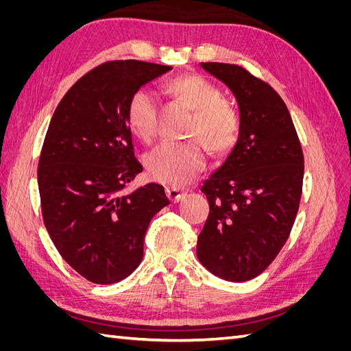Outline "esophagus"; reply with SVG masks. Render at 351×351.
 Here are the masks:
<instances>
[{"mask_svg":"<svg viewBox=\"0 0 351 351\" xmlns=\"http://www.w3.org/2000/svg\"><path fill=\"white\" fill-rule=\"evenodd\" d=\"M165 193H167L168 199L173 202V204H177L178 200H182L186 196V190L180 189V187H176V186H168L165 189Z\"/></svg>","mask_w":351,"mask_h":351,"instance_id":"1","label":"esophagus"}]
</instances>
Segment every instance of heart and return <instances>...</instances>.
<instances>
[{
  "instance_id": "obj_1",
  "label": "heart",
  "mask_w": 351,
  "mask_h": 351,
  "mask_svg": "<svg viewBox=\"0 0 351 351\" xmlns=\"http://www.w3.org/2000/svg\"><path fill=\"white\" fill-rule=\"evenodd\" d=\"M165 90L184 107L193 111L190 133L199 136L210 151L222 152L236 141L239 117L224 102V95L197 74L178 76L165 83ZM127 124L141 141L149 142L155 133L156 99L146 89L136 90L127 104ZM149 176L165 184H183L205 165V152L196 142H165L146 155Z\"/></svg>"
}]
</instances>
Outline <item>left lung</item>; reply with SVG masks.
I'll use <instances>...</instances> for the list:
<instances>
[{
	"label": "left lung",
	"mask_w": 351,
	"mask_h": 351,
	"mask_svg": "<svg viewBox=\"0 0 351 351\" xmlns=\"http://www.w3.org/2000/svg\"><path fill=\"white\" fill-rule=\"evenodd\" d=\"M234 95L237 142L202 186L209 215L196 254L218 278L249 281L269 267L290 236L304 161L291 115L269 84L234 64L200 62Z\"/></svg>",
	"instance_id": "obj_1"
}]
</instances>
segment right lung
I'll return each instance as SVG.
<instances>
[{"mask_svg":"<svg viewBox=\"0 0 351 351\" xmlns=\"http://www.w3.org/2000/svg\"><path fill=\"white\" fill-rule=\"evenodd\" d=\"M171 66L111 61L73 84L52 115L38 187L48 234L70 267L95 284L119 282L139 267L164 187L124 192L142 165L134 158L127 104Z\"/></svg>","mask_w":351,"mask_h":351,"instance_id":"obj_1","label":"right lung"}]
</instances>
